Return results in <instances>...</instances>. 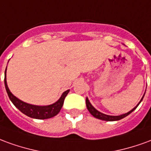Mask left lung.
I'll return each instance as SVG.
<instances>
[{
  "mask_svg": "<svg viewBox=\"0 0 151 151\" xmlns=\"http://www.w3.org/2000/svg\"><path fill=\"white\" fill-rule=\"evenodd\" d=\"M143 97H144V95H143ZM143 97L142 98V99L140 100V102L137 104L135 108H133L131 111H129V112H127L125 114H123V115H120V116H108V115H106V114H104L100 112V111H99L98 110H96L93 106L91 105V104L90 103L89 101V99L86 98V108L88 109V111H90V113L93 116H95V118H97V119H99V120H106V121H115V120H121V119H123L125 116H127L128 115H129L132 111H133L137 108V106L139 105V104L142 102V100L143 99Z\"/></svg>",
  "mask_w": 151,
  "mask_h": 151,
  "instance_id": "left-lung-1",
  "label": "left lung"
}]
</instances>
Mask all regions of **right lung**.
Listing matches in <instances>:
<instances>
[{"instance_id": "right-lung-1", "label": "right lung", "mask_w": 151, "mask_h": 151, "mask_svg": "<svg viewBox=\"0 0 151 151\" xmlns=\"http://www.w3.org/2000/svg\"><path fill=\"white\" fill-rule=\"evenodd\" d=\"M5 86L9 98L15 107L18 108L19 111L25 114L26 116L31 117V118H35V119H39V120L52 118L59 113V111L62 108L65 98L69 91V90H68L64 92L62 95L60 96V98L52 104L47 105V106H37V105L29 104L22 101L12 94L9 89L8 86H7V82H6V69L5 71Z\"/></svg>"}]
</instances>
